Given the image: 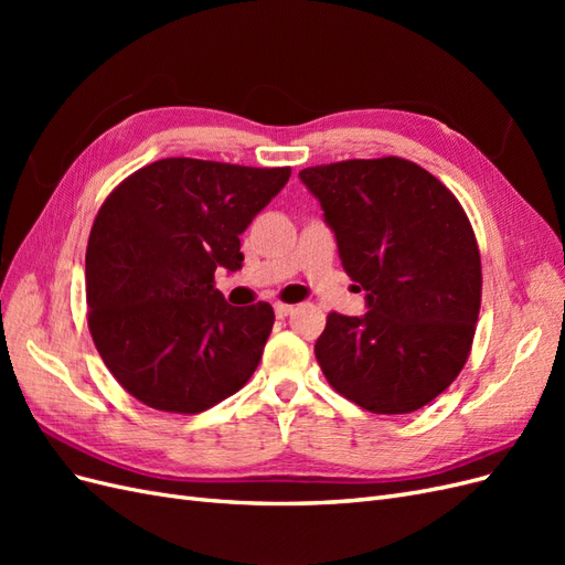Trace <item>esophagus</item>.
<instances>
[{"mask_svg": "<svg viewBox=\"0 0 565 565\" xmlns=\"http://www.w3.org/2000/svg\"><path fill=\"white\" fill-rule=\"evenodd\" d=\"M292 311H295V306L282 303V301H278V303H276V316H278V318H287V316L292 313Z\"/></svg>", "mask_w": 565, "mask_h": 565, "instance_id": "34e87169", "label": "esophagus"}]
</instances>
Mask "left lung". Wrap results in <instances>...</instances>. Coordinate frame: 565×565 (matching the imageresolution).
<instances>
[{
  "label": "left lung",
  "instance_id": "left-lung-1",
  "mask_svg": "<svg viewBox=\"0 0 565 565\" xmlns=\"http://www.w3.org/2000/svg\"><path fill=\"white\" fill-rule=\"evenodd\" d=\"M365 316L330 313L316 358L330 386L374 415L431 403L465 367L481 311V252L434 174L388 156L306 167Z\"/></svg>",
  "mask_w": 565,
  "mask_h": 565
}]
</instances>
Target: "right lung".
Listing matches in <instances>:
<instances>
[{
	"mask_svg": "<svg viewBox=\"0 0 565 565\" xmlns=\"http://www.w3.org/2000/svg\"><path fill=\"white\" fill-rule=\"evenodd\" d=\"M289 167L164 158L100 204L87 247V320L106 367L152 409L195 415L241 391L273 306H231L214 270L243 268L241 235Z\"/></svg>",
	"mask_w": 565,
	"mask_h": 565,
	"instance_id": "right-lung-1",
	"label": "right lung"
}]
</instances>
